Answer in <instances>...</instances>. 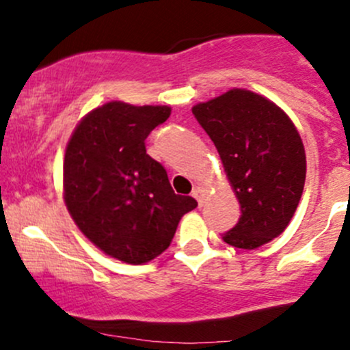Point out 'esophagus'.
<instances>
[{
  "instance_id": "34e87169",
  "label": "esophagus",
  "mask_w": 350,
  "mask_h": 350,
  "mask_svg": "<svg viewBox=\"0 0 350 350\" xmlns=\"http://www.w3.org/2000/svg\"><path fill=\"white\" fill-rule=\"evenodd\" d=\"M193 198H196V201L200 203V206H203V200H204V189L200 188V186H196L195 189H193Z\"/></svg>"
}]
</instances>
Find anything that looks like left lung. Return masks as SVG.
Wrapping results in <instances>:
<instances>
[{
	"label": "left lung",
	"mask_w": 350,
	"mask_h": 350,
	"mask_svg": "<svg viewBox=\"0 0 350 350\" xmlns=\"http://www.w3.org/2000/svg\"><path fill=\"white\" fill-rule=\"evenodd\" d=\"M220 154L241 203V218L221 235L257 249L288 227L306 176L303 142L283 109L256 93L232 90L193 108Z\"/></svg>",
	"instance_id": "left-lung-1"
}]
</instances>
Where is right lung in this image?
Segmentation results:
<instances>
[{
  "label": "right lung",
  "mask_w": 350,
  "mask_h": 350,
  "mask_svg": "<svg viewBox=\"0 0 350 350\" xmlns=\"http://www.w3.org/2000/svg\"><path fill=\"white\" fill-rule=\"evenodd\" d=\"M167 107L111 101L76 126L66 149V204L84 235L105 254L144 264L164 252L196 200L176 195L146 139Z\"/></svg>",
  "instance_id": "add662e5"
}]
</instances>
